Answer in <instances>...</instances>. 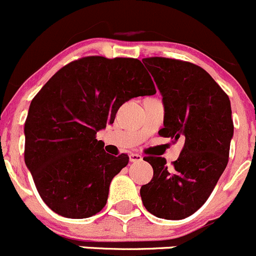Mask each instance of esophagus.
<instances>
[{
  "mask_svg": "<svg viewBox=\"0 0 256 256\" xmlns=\"http://www.w3.org/2000/svg\"><path fill=\"white\" fill-rule=\"evenodd\" d=\"M142 156L138 154V153H130V162L131 163H137L141 162Z\"/></svg>",
  "mask_w": 256,
  "mask_h": 256,
  "instance_id": "obj_1",
  "label": "esophagus"
}]
</instances>
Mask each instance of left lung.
Returning <instances> with one entry per match:
<instances>
[{
	"mask_svg": "<svg viewBox=\"0 0 256 256\" xmlns=\"http://www.w3.org/2000/svg\"><path fill=\"white\" fill-rule=\"evenodd\" d=\"M162 94L160 136L185 141L173 166L162 157H146L152 180L142 185V202L156 217L182 220L198 211L224 172L233 137L230 102L201 67L166 58L142 60Z\"/></svg>",
	"mask_w": 256,
	"mask_h": 256,
	"instance_id": "obj_1",
	"label": "left lung"
}]
</instances>
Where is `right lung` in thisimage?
Wrapping results in <instances>:
<instances>
[{
  "label": "right lung",
  "instance_id": "obj_1",
  "mask_svg": "<svg viewBox=\"0 0 256 256\" xmlns=\"http://www.w3.org/2000/svg\"><path fill=\"white\" fill-rule=\"evenodd\" d=\"M156 88L137 58L88 56L58 70L34 96L24 124V160L42 201L60 216L87 218L106 206L128 154L110 156L96 132L119 108Z\"/></svg>",
  "mask_w": 256,
  "mask_h": 256
}]
</instances>
